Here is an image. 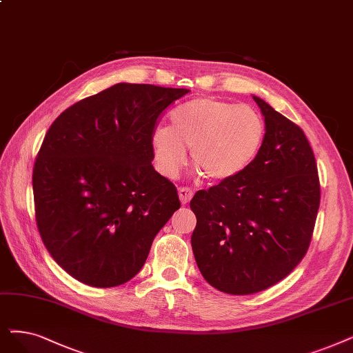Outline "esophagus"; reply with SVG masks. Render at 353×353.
Instances as JSON below:
<instances>
[{"label":"esophagus","instance_id":"34e87169","mask_svg":"<svg viewBox=\"0 0 353 353\" xmlns=\"http://www.w3.org/2000/svg\"><path fill=\"white\" fill-rule=\"evenodd\" d=\"M178 195H179V200H181V204L185 205L190 203V200L192 199L194 195V191L191 188H187V187H181L178 190Z\"/></svg>","mask_w":353,"mask_h":353}]
</instances>
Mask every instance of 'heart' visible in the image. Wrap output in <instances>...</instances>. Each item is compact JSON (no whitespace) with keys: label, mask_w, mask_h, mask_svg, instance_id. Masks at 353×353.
Wrapping results in <instances>:
<instances>
[{"label":"heart","mask_w":353,"mask_h":353,"mask_svg":"<svg viewBox=\"0 0 353 353\" xmlns=\"http://www.w3.org/2000/svg\"><path fill=\"white\" fill-rule=\"evenodd\" d=\"M169 128L153 132L150 148L158 171L175 176L191 162L208 181H228L256 159L266 125L259 112L246 104H234L216 97L194 98L175 107Z\"/></svg>","instance_id":"b5f03b06"}]
</instances>
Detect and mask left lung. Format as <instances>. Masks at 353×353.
Returning <instances> with one entry per match:
<instances>
[{"label":"left lung","mask_w":353,"mask_h":353,"mask_svg":"<svg viewBox=\"0 0 353 353\" xmlns=\"http://www.w3.org/2000/svg\"><path fill=\"white\" fill-rule=\"evenodd\" d=\"M253 100L266 125L256 159L190 203L199 270L210 285L233 295L270 288L301 262L320 205L317 163L304 132L259 97Z\"/></svg>","instance_id":"8db88e82"}]
</instances>
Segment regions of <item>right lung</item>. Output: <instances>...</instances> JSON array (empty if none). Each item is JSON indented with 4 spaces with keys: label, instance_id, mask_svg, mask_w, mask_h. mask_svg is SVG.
I'll use <instances>...</instances> for the list:
<instances>
[{
    "label": "right lung",
    "instance_id": "add662e5",
    "mask_svg": "<svg viewBox=\"0 0 353 353\" xmlns=\"http://www.w3.org/2000/svg\"><path fill=\"white\" fill-rule=\"evenodd\" d=\"M188 92L120 82L52 123L33 168L36 221L70 276L110 288L142 270L181 207L175 185L154 171L150 139L162 111Z\"/></svg>",
    "mask_w": 353,
    "mask_h": 353
}]
</instances>
